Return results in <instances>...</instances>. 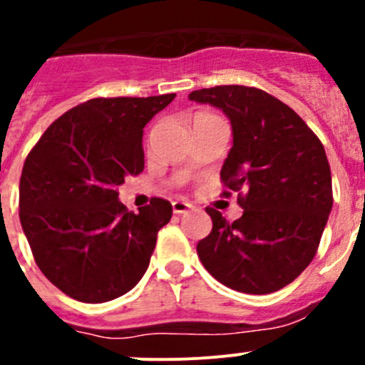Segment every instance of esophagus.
<instances>
[{"label":"esophagus","mask_w":365,"mask_h":365,"mask_svg":"<svg viewBox=\"0 0 365 365\" xmlns=\"http://www.w3.org/2000/svg\"><path fill=\"white\" fill-rule=\"evenodd\" d=\"M189 210H192V205L187 203V201H173V212H175V214H187Z\"/></svg>","instance_id":"1"}]
</instances>
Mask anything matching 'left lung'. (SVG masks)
I'll use <instances>...</instances> for the list:
<instances>
[{"label": "left lung", "instance_id": "1", "mask_svg": "<svg viewBox=\"0 0 365 365\" xmlns=\"http://www.w3.org/2000/svg\"><path fill=\"white\" fill-rule=\"evenodd\" d=\"M189 100L228 115L233 146L221 182L239 192L244 208L233 222L207 208L212 232L197 242V257L233 291H280L316 257L334 205L323 144L291 107L260 88L219 85L194 91Z\"/></svg>", "mask_w": 365, "mask_h": 365}]
</instances>
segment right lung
Listing matches in <instances>:
<instances>
[{
    "mask_svg": "<svg viewBox=\"0 0 365 365\" xmlns=\"http://www.w3.org/2000/svg\"><path fill=\"white\" fill-rule=\"evenodd\" d=\"M175 96L88 100L53 121L28 153L21 226L42 274L69 298L110 302L146 272L173 207L151 197L133 214L118 187L143 173V128Z\"/></svg>",
    "mask_w": 365,
    "mask_h": 365,
    "instance_id": "add662e5",
    "label": "right lung"
}]
</instances>
